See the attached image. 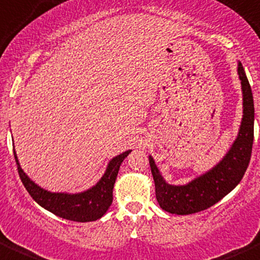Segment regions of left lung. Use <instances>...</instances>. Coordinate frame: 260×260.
<instances>
[{
	"label": "left lung",
	"instance_id": "8db88e82",
	"mask_svg": "<svg viewBox=\"0 0 260 260\" xmlns=\"http://www.w3.org/2000/svg\"><path fill=\"white\" fill-rule=\"evenodd\" d=\"M238 74L243 90V119L238 137L217 165L185 185H171L164 180L153 158L151 156L148 158L155 181L156 200L166 212L190 215L207 210L230 193L243 179L253 148L254 102L250 84L240 62Z\"/></svg>",
	"mask_w": 260,
	"mask_h": 260
}]
</instances>
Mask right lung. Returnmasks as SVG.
<instances>
[{
	"instance_id": "obj_1",
	"label": "right lung",
	"mask_w": 260,
	"mask_h": 260,
	"mask_svg": "<svg viewBox=\"0 0 260 260\" xmlns=\"http://www.w3.org/2000/svg\"><path fill=\"white\" fill-rule=\"evenodd\" d=\"M129 153L131 150H128L113 157L108 164L104 175L92 188L81 193L70 194L52 193V191L40 188L38 184L30 180L29 176L24 173L20 166L16 152L14 151L20 179L32 200L43 208L52 212L53 215L70 221H76V222L96 221L105 215L113 202V188H114L120 164Z\"/></svg>"
}]
</instances>
